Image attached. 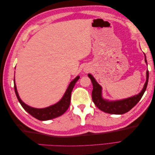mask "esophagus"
I'll return each instance as SVG.
<instances>
[{
	"label": "esophagus",
	"instance_id": "obj_1",
	"mask_svg": "<svg viewBox=\"0 0 155 155\" xmlns=\"http://www.w3.org/2000/svg\"><path fill=\"white\" fill-rule=\"evenodd\" d=\"M88 70H86V72H88Z\"/></svg>",
	"mask_w": 155,
	"mask_h": 155
}]
</instances>
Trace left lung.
Returning a JSON list of instances; mask_svg holds the SVG:
<instances>
[{
  "mask_svg": "<svg viewBox=\"0 0 155 155\" xmlns=\"http://www.w3.org/2000/svg\"><path fill=\"white\" fill-rule=\"evenodd\" d=\"M145 55V54H144ZM145 61L147 63L146 57L145 55ZM146 81L145 83L143 88L138 94L134 96L130 97L126 99L117 101H108L104 100L102 97V88L97 83L91 74H88V76L91 79L93 85V90L92 92V101L94 103L96 107L101 110L104 111L106 113L112 114H123L129 111L131 109L137 105L138 101L141 100L143 94L146 90L149 79V71L147 70L146 72Z\"/></svg>",
  "mask_w": 155,
  "mask_h": 155,
  "instance_id": "8db88e82",
  "label": "left lung"
}]
</instances>
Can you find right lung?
<instances>
[{
  "instance_id": "1",
  "label": "right lung",
  "mask_w": 155,
  "mask_h": 155,
  "mask_svg": "<svg viewBox=\"0 0 155 155\" xmlns=\"http://www.w3.org/2000/svg\"><path fill=\"white\" fill-rule=\"evenodd\" d=\"M15 78V77H14ZM79 79V76H78L74 80H72L65 92L62 99L57 104H55L53 105L50 107L43 108V109H36V108H33L30 106L25 104L20 98L19 96L17 90L16 85L15 83V79H14V88H15V92L17 99L19 101L21 105L23 107L26 112L31 115L35 118L41 120V121H46L49 120L57 118L63 114L68 109V107L70 104V98H71V93L73 90V88L75 85V84L78 81Z\"/></svg>"
}]
</instances>
